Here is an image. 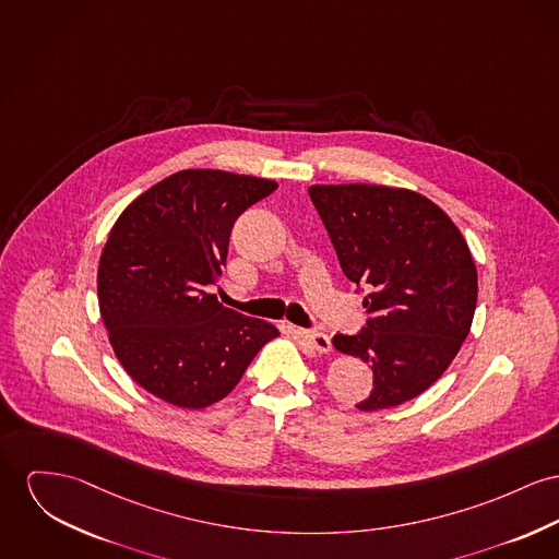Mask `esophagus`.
<instances>
[{
    "mask_svg": "<svg viewBox=\"0 0 559 559\" xmlns=\"http://www.w3.org/2000/svg\"><path fill=\"white\" fill-rule=\"evenodd\" d=\"M297 336L302 341V345H307V349L318 352V354H326L331 352V336L320 333V331H297Z\"/></svg>",
    "mask_w": 559,
    "mask_h": 559,
    "instance_id": "esophagus-1",
    "label": "esophagus"
}]
</instances>
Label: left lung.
<instances>
[{
  "mask_svg": "<svg viewBox=\"0 0 559 559\" xmlns=\"http://www.w3.org/2000/svg\"><path fill=\"white\" fill-rule=\"evenodd\" d=\"M349 282L367 286L369 320L333 345L371 365V394L356 407L390 409L428 390L468 336L477 266L445 212L407 188L309 187Z\"/></svg>",
  "mask_w": 559,
  "mask_h": 559,
  "instance_id": "obj_1",
  "label": "left lung"
}]
</instances>
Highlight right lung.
Instances as JSON below:
<instances>
[{"label": "right lung", "mask_w": 559, "mask_h": 559, "mask_svg": "<svg viewBox=\"0 0 559 559\" xmlns=\"http://www.w3.org/2000/svg\"><path fill=\"white\" fill-rule=\"evenodd\" d=\"M277 185L218 169H185L140 194L99 259L97 295L114 354L144 390L205 409L239 383L280 335L207 295L218 284L235 221Z\"/></svg>", "instance_id": "add662e5"}]
</instances>
